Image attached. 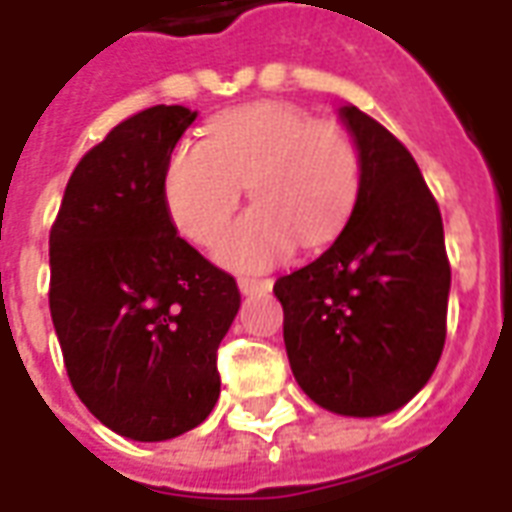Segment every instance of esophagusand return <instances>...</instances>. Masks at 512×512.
Wrapping results in <instances>:
<instances>
[{
    "label": "esophagus",
    "mask_w": 512,
    "mask_h": 512,
    "mask_svg": "<svg viewBox=\"0 0 512 512\" xmlns=\"http://www.w3.org/2000/svg\"><path fill=\"white\" fill-rule=\"evenodd\" d=\"M271 279H255V277H238V290L241 293H263V290H271Z\"/></svg>",
    "instance_id": "esophagus-1"
}]
</instances>
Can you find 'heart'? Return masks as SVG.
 Returning a JSON list of instances; mask_svg holds the SVG:
<instances>
[{
	"mask_svg": "<svg viewBox=\"0 0 512 512\" xmlns=\"http://www.w3.org/2000/svg\"><path fill=\"white\" fill-rule=\"evenodd\" d=\"M255 208L216 241L235 271H260L301 244L321 249L343 233L362 191V158L337 123L263 101L216 117L205 142H180L164 169V205L191 244L208 246L241 202Z\"/></svg>",
	"mask_w": 512,
	"mask_h": 512,
	"instance_id": "heart-1",
	"label": "heart"
}]
</instances>
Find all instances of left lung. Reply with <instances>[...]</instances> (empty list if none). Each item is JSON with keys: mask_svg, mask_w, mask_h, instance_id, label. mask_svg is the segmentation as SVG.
<instances>
[{"mask_svg": "<svg viewBox=\"0 0 512 512\" xmlns=\"http://www.w3.org/2000/svg\"><path fill=\"white\" fill-rule=\"evenodd\" d=\"M362 191L326 252L274 285L290 370L343 417H381L428 384L447 337L450 260L439 205L406 145L356 106L340 109Z\"/></svg>", "mask_w": 512, "mask_h": 512, "instance_id": "1", "label": "left lung"}]
</instances>
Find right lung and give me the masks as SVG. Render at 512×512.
Instances as JSON below:
<instances>
[{
	"instance_id": "add662e5",
	"label": "right lung",
	"mask_w": 512,
	"mask_h": 512,
	"mask_svg": "<svg viewBox=\"0 0 512 512\" xmlns=\"http://www.w3.org/2000/svg\"><path fill=\"white\" fill-rule=\"evenodd\" d=\"M197 112L150 106L73 169L49 235V307L84 406L134 441L175 439L219 400L235 279L175 230L164 169Z\"/></svg>"
}]
</instances>
